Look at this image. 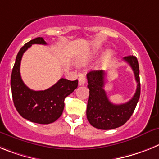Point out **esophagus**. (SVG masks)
<instances>
[{
  "instance_id": "34e87169",
  "label": "esophagus",
  "mask_w": 159,
  "mask_h": 159,
  "mask_svg": "<svg viewBox=\"0 0 159 159\" xmlns=\"http://www.w3.org/2000/svg\"><path fill=\"white\" fill-rule=\"evenodd\" d=\"M86 77H85L84 74H79V78H78V84L79 85H84L85 83H86Z\"/></svg>"
}]
</instances>
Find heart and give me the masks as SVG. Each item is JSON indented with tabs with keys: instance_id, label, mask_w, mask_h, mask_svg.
<instances>
[{
	"instance_id": "1",
	"label": "heart",
	"mask_w": 159,
	"mask_h": 159,
	"mask_svg": "<svg viewBox=\"0 0 159 159\" xmlns=\"http://www.w3.org/2000/svg\"><path fill=\"white\" fill-rule=\"evenodd\" d=\"M112 56H113L112 51H111V50L106 51V53H105V55H104V59H105V60H108V59H110Z\"/></svg>"
}]
</instances>
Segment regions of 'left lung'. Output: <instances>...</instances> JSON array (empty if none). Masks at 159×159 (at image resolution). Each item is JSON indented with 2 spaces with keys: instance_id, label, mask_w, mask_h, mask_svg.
<instances>
[{
  "instance_id": "left-lung-1",
  "label": "left lung",
  "mask_w": 159,
  "mask_h": 159,
  "mask_svg": "<svg viewBox=\"0 0 159 159\" xmlns=\"http://www.w3.org/2000/svg\"><path fill=\"white\" fill-rule=\"evenodd\" d=\"M123 60L133 70L138 83L134 97L124 104H113L109 100L104 89L106 72L93 70L86 75L89 89L86 116L89 123L97 129H112L121 126L129 119L137 106L141 91L138 59L136 57L129 55L125 57Z\"/></svg>"
}]
</instances>
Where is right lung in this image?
Here are the masks:
<instances>
[{
	"instance_id": "1",
	"label": "right lung",
	"mask_w": 159,
	"mask_h": 159,
	"mask_svg": "<svg viewBox=\"0 0 159 159\" xmlns=\"http://www.w3.org/2000/svg\"><path fill=\"white\" fill-rule=\"evenodd\" d=\"M34 44L46 45V42L42 38H37L21 47L11 75L12 96L15 107L21 117L35 123L49 124L62 114L65 98L78 87V81L61 78L45 90L34 91L27 87L20 77V65L24 53Z\"/></svg>"
}]
</instances>
